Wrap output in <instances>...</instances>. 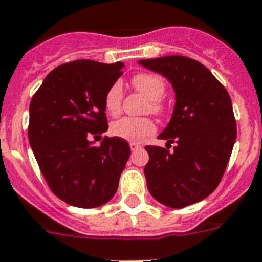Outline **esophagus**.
Masks as SVG:
<instances>
[{"mask_svg": "<svg viewBox=\"0 0 262 262\" xmlns=\"http://www.w3.org/2000/svg\"><path fill=\"white\" fill-rule=\"evenodd\" d=\"M129 147H131V150H138V148H141L142 146L139 143H135V142H131L129 143Z\"/></svg>", "mask_w": 262, "mask_h": 262, "instance_id": "34e87169", "label": "esophagus"}]
</instances>
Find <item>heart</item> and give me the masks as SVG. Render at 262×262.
Segmentation results:
<instances>
[{"label":"heart","instance_id":"obj_1","mask_svg":"<svg viewBox=\"0 0 262 262\" xmlns=\"http://www.w3.org/2000/svg\"><path fill=\"white\" fill-rule=\"evenodd\" d=\"M131 82L138 92H141L144 97L148 98L147 111L157 115L164 112V104L161 101V97L164 96L166 85L160 75L152 73H139L134 75ZM121 100H123V88L119 82H115L106 91L104 97L106 112L111 115H118L121 108ZM111 131L115 137L125 141L141 142L143 138L156 131V124L148 118H123L115 121L111 127Z\"/></svg>","mask_w":262,"mask_h":262}]
</instances>
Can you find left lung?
<instances>
[{
    "instance_id": "obj_1",
    "label": "left lung",
    "mask_w": 262,
    "mask_h": 262,
    "mask_svg": "<svg viewBox=\"0 0 262 262\" xmlns=\"http://www.w3.org/2000/svg\"><path fill=\"white\" fill-rule=\"evenodd\" d=\"M139 64L169 79L176 93L173 115L160 139L166 148L146 146L148 192L170 208L202 202L216 189L237 139L229 93L212 73L194 59L169 55ZM170 143H176L173 152Z\"/></svg>"
}]
</instances>
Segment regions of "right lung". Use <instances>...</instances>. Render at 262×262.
Segmentation results:
<instances>
[{"mask_svg": "<svg viewBox=\"0 0 262 262\" xmlns=\"http://www.w3.org/2000/svg\"><path fill=\"white\" fill-rule=\"evenodd\" d=\"M121 62L79 59L47 75L29 104L28 139L50 189L70 206L95 208L118 190L129 144L108 129L104 97L120 77Z\"/></svg>", "mask_w": 262, "mask_h": 262, "instance_id": "1", "label": "right lung"}]
</instances>
